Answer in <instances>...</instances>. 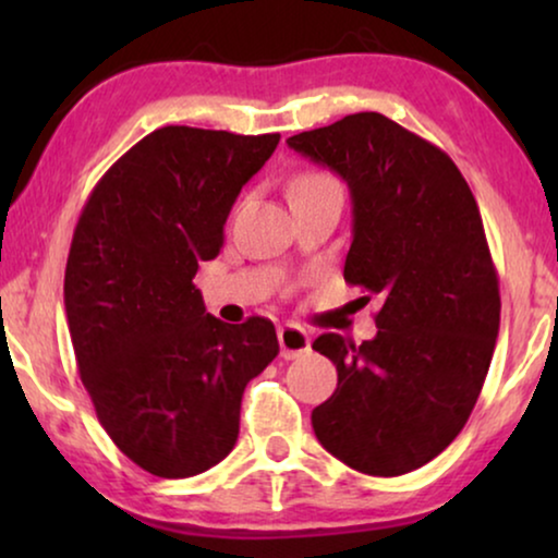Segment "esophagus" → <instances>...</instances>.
<instances>
[{
  "instance_id": "34e87169",
  "label": "esophagus",
  "mask_w": 558,
  "mask_h": 558,
  "mask_svg": "<svg viewBox=\"0 0 558 558\" xmlns=\"http://www.w3.org/2000/svg\"><path fill=\"white\" fill-rule=\"evenodd\" d=\"M279 345H281V357L284 361H292V357H300L310 353V335L302 330L300 325L287 323L279 327Z\"/></svg>"
}]
</instances>
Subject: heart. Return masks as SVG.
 <instances>
[{"label": "heart", "instance_id": "heart-1", "mask_svg": "<svg viewBox=\"0 0 558 558\" xmlns=\"http://www.w3.org/2000/svg\"><path fill=\"white\" fill-rule=\"evenodd\" d=\"M317 187H338V182H335L327 172H317V170L302 172L300 178L294 180L292 193H302V190H317Z\"/></svg>", "mask_w": 558, "mask_h": 558}]
</instances>
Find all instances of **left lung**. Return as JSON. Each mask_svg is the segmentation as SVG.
I'll return each mask as SVG.
<instances>
[{
	"label": "left lung",
	"instance_id": "8db88e82",
	"mask_svg": "<svg viewBox=\"0 0 558 558\" xmlns=\"http://www.w3.org/2000/svg\"><path fill=\"white\" fill-rule=\"evenodd\" d=\"M287 144L348 182L345 281L384 296L373 340L312 342L338 368L312 429L348 468L403 475L452 445L493 361L500 289L475 195L447 151L376 111Z\"/></svg>",
	"mask_w": 558,
	"mask_h": 558
}]
</instances>
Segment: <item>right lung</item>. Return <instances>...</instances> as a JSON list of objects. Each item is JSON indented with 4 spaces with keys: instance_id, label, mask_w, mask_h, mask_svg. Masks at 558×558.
<instances>
[{
    "instance_id": "1",
    "label": "right lung",
    "mask_w": 558,
    "mask_h": 558,
    "mask_svg": "<svg viewBox=\"0 0 558 558\" xmlns=\"http://www.w3.org/2000/svg\"><path fill=\"white\" fill-rule=\"evenodd\" d=\"M279 134L162 126L83 205L65 266L75 365L113 445L157 477L210 470L239 439L243 388L279 353L271 319L226 325L193 279Z\"/></svg>"
}]
</instances>
